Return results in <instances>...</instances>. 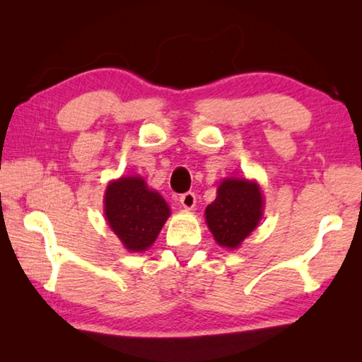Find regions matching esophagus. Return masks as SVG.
Here are the masks:
<instances>
[{
    "mask_svg": "<svg viewBox=\"0 0 362 362\" xmlns=\"http://www.w3.org/2000/svg\"><path fill=\"white\" fill-rule=\"evenodd\" d=\"M180 204L185 207V209H193L196 204V194L193 192H187L180 196Z\"/></svg>",
    "mask_w": 362,
    "mask_h": 362,
    "instance_id": "obj_1",
    "label": "esophagus"
}]
</instances>
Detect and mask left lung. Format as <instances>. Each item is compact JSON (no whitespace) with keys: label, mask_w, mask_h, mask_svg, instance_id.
<instances>
[{"label":"left lung","mask_w":362,"mask_h":362,"mask_svg":"<svg viewBox=\"0 0 362 362\" xmlns=\"http://www.w3.org/2000/svg\"><path fill=\"white\" fill-rule=\"evenodd\" d=\"M206 222L218 246L236 249L252 233L263 216V194L257 182L225 179L217 198L206 207Z\"/></svg>","instance_id":"1"}]
</instances>
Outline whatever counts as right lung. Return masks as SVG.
<instances>
[{
	"label": "right lung",
	"mask_w": 362,
	"mask_h": 362,
	"mask_svg": "<svg viewBox=\"0 0 362 362\" xmlns=\"http://www.w3.org/2000/svg\"><path fill=\"white\" fill-rule=\"evenodd\" d=\"M103 207L110 228L131 252L148 249L170 216L163 196L136 175L110 182Z\"/></svg>",
	"instance_id": "obj_1"
}]
</instances>
